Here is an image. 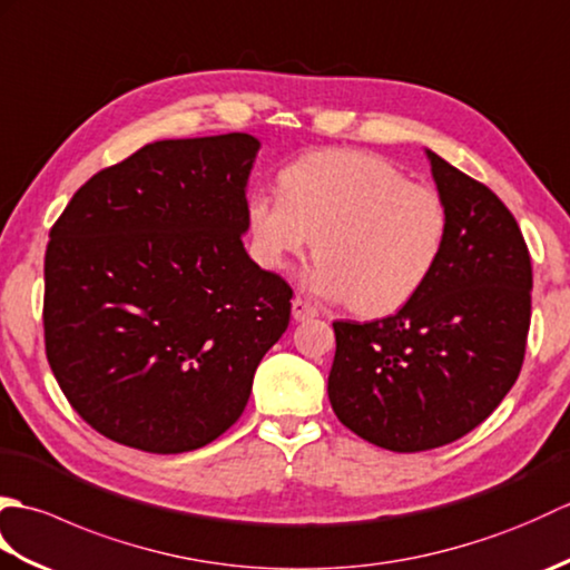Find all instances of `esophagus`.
I'll use <instances>...</instances> for the list:
<instances>
[{"mask_svg": "<svg viewBox=\"0 0 570 570\" xmlns=\"http://www.w3.org/2000/svg\"><path fill=\"white\" fill-rule=\"evenodd\" d=\"M292 313H294V321H308V318H316L318 316V308L311 304V301L296 296L294 304H292Z\"/></svg>", "mask_w": 570, "mask_h": 570, "instance_id": "esophagus-1", "label": "esophagus"}]
</instances>
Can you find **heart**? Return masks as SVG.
<instances>
[{
	"label": "heart",
	"instance_id": "heart-1",
	"mask_svg": "<svg viewBox=\"0 0 570 570\" xmlns=\"http://www.w3.org/2000/svg\"><path fill=\"white\" fill-rule=\"evenodd\" d=\"M278 190L254 188L245 223L254 259L284 272L316 239L313 292L350 301L362 316L411 304L443 257L441 193L406 180L386 159L357 149L311 151L278 174Z\"/></svg>",
	"mask_w": 570,
	"mask_h": 570
}]
</instances>
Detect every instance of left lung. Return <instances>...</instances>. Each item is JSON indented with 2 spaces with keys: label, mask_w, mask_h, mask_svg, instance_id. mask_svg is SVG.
<instances>
[{
  "label": "left lung",
  "mask_w": 570,
  "mask_h": 570,
  "mask_svg": "<svg viewBox=\"0 0 570 570\" xmlns=\"http://www.w3.org/2000/svg\"><path fill=\"white\" fill-rule=\"evenodd\" d=\"M448 210L443 257L394 316L335 321L328 396L360 439L394 453L463 439L512 390L531 323V257L494 193L429 151Z\"/></svg>",
  "instance_id": "left-lung-1"
}]
</instances>
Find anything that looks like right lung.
Segmentation results:
<instances>
[{
    "label": "right lung",
    "instance_id": "add662e5",
    "mask_svg": "<svg viewBox=\"0 0 570 570\" xmlns=\"http://www.w3.org/2000/svg\"><path fill=\"white\" fill-rule=\"evenodd\" d=\"M257 149L242 131L147 144L95 174L53 223L46 357L105 439L186 453L245 411L294 296L242 245Z\"/></svg>",
    "mask_w": 570,
    "mask_h": 570
}]
</instances>
